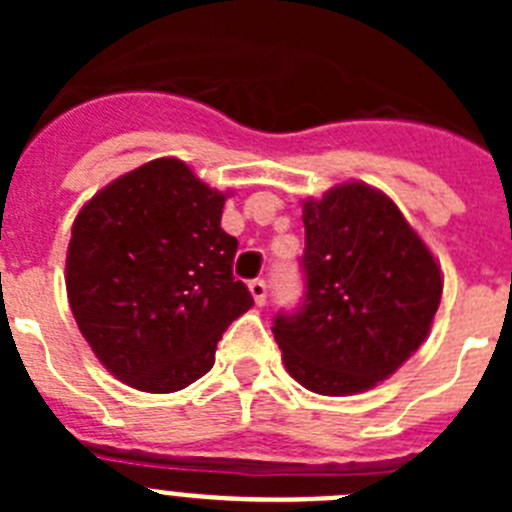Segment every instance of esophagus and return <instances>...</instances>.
Returning a JSON list of instances; mask_svg holds the SVG:
<instances>
[{
    "label": "esophagus",
    "mask_w": 512,
    "mask_h": 512,
    "mask_svg": "<svg viewBox=\"0 0 512 512\" xmlns=\"http://www.w3.org/2000/svg\"><path fill=\"white\" fill-rule=\"evenodd\" d=\"M248 289H251V295H253V300H256V305H264L266 295H269V287H266L264 279H253V282L248 284Z\"/></svg>",
    "instance_id": "obj_1"
}]
</instances>
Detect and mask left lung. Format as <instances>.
I'll list each match as a JSON object with an SVG mask.
<instances>
[{
    "label": "left lung",
    "instance_id": "left-lung-1",
    "mask_svg": "<svg viewBox=\"0 0 512 512\" xmlns=\"http://www.w3.org/2000/svg\"><path fill=\"white\" fill-rule=\"evenodd\" d=\"M305 295L271 333L287 372L318 395H354L395 374L425 341L441 269L395 202L341 184L305 202Z\"/></svg>",
    "mask_w": 512,
    "mask_h": 512
}]
</instances>
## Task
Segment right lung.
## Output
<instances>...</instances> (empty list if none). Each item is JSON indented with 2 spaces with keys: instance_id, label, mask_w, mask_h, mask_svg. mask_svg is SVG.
<instances>
[{
  "instance_id": "1",
  "label": "right lung",
  "mask_w": 512,
  "mask_h": 512,
  "mask_svg": "<svg viewBox=\"0 0 512 512\" xmlns=\"http://www.w3.org/2000/svg\"><path fill=\"white\" fill-rule=\"evenodd\" d=\"M225 194L187 164L156 158L89 200L71 228L66 289L81 336L117 379L176 392L215 364L253 305L233 277L238 241L220 228Z\"/></svg>"
}]
</instances>
